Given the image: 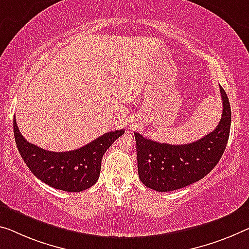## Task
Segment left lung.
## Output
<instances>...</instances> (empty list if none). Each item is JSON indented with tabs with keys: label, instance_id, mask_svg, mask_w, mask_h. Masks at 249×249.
<instances>
[{
	"label": "left lung",
	"instance_id": "8db88e82",
	"mask_svg": "<svg viewBox=\"0 0 249 249\" xmlns=\"http://www.w3.org/2000/svg\"><path fill=\"white\" fill-rule=\"evenodd\" d=\"M220 95L223 114L219 124L195 142L159 143L135 132L138 175L144 186L160 193L173 191L200 180L213 169L226 149L231 122V105L221 87Z\"/></svg>",
	"mask_w": 249,
	"mask_h": 249
}]
</instances>
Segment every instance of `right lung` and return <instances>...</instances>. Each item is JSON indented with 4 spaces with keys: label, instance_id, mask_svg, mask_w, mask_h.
<instances>
[{
    "label": "right lung",
    "instance_id": "right-lung-1",
    "mask_svg": "<svg viewBox=\"0 0 249 249\" xmlns=\"http://www.w3.org/2000/svg\"><path fill=\"white\" fill-rule=\"evenodd\" d=\"M15 143L31 173L55 189L78 193L98 181L105 152L124 133V129L107 132L90 143L66 152L44 150L23 138L13 119Z\"/></svg>",
    "mask_w": 249,
    "mask_h": 249
}]
</instances>
